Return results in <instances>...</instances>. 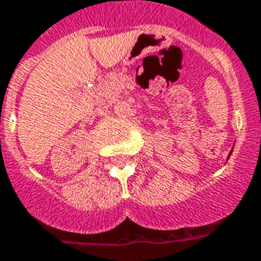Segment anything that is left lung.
I'll return each mask as SVG.
<instances>
[{"label": "left lung", "mask_w": 261, "mask_h": 261, "mask_svg": "<svg viewBox=\"0 0 261 261\" xmlns=\"http://www.w3.org/2000/svg\"><path fill=\"white\" fill-rule=\"evenodd\" d=\"M228 156H230V154H228Z\"/></svg>", "instance_id": "8db88e82"}]
</instances>
